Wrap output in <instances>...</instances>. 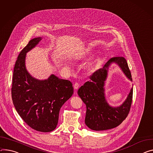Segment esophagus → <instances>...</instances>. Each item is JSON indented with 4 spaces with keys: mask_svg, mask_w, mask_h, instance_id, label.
Returning a JSON list of instances; mask_svg holds the SVG:
<instances>
[{
    "mask_svg": "<svg viewBox=\"0 0 153 153\" xmlns=\"http://www.w3.org/2000/svg\"><path fill=\"white\" fill-rule=\"evenodd\" d=\"M79 83H77V82L75 83L74 85V88L75 90H77L79 88Z\"/></svg>",
    "mask_w": 153,
    "mask_h": 153,
    "instance_id": "obj_1",
    "label": "esophagus"
}]
</instances>
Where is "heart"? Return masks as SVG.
Returning a JSON list of instances; mask_svg holds the SVG:
<instances>
[{
    "label": "heart",
    "instance_id": "obj_1",
    "mask_svg": "<svg viewBox=\"0 0 153 153\" xmlns=\"http://www.w3.org/2000/svg\"><path fill=\"white\" fill-rule=\"evenodd\" d=\"M83 56H84V54H81V55H79L77 57V59H80L81 58L83 57Z\"/></svg>",
    "mask_w": 153,
    "mask_h": 153
}]
</instances>
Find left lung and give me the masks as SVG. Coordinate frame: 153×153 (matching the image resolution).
Listing matches in <instances>:
<instances>
[{
  "mask_svg": "<svg viewBox=\"0 0 153 153\" xmlns=\"http://www.w3.org/2000/svg\"><path fill=\"white\" fill-rule=\"evenodd\" d=\"M114 63L118 65L128 79L132 81L126 59L123 57H116L110 59L102 68L95 71L90 77V80L85 82L77 91L87 107L85 124L94 131H104L119 126L126 119L131 108L133 87L126 100L118 107L110 106L105 99V81L109 67Z\"/></svg>",
  "mask_w": 153,
  "mask_h": 153,
  "instance_id": "left-lung-1",
  "label": "left lung"
}]
</instances>
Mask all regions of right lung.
Returning a JSON list of instances; mask_svg holds the SVG:
<instances>
[{
	"label": "right lung",
	"instance_id": "right-lung-1",
	"mask_svg": "<svg viewBox=\"0 0 153 153\" xmlns=\"http://www.w3.org/2000/svg\"><path fill=\"white\" fill-rule=\"evenodd\" d=\"M42 38L31 39L21 51L14 68L11 96L17 112L27 125L39 132H48L57 127L62 105L72 96V83L51 74L47 79L32 77L25 67L26 53Z\"/></svg>",
	"mask_w": 153,
	"mask_h": 153
}]
</instances>
